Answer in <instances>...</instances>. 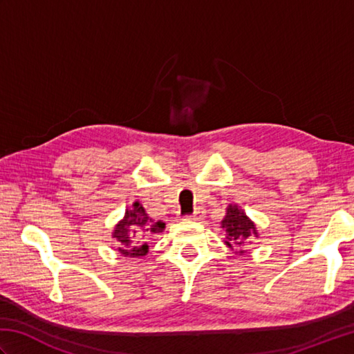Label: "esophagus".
Listing matches in <instances>:
<instances>
[{
	"instance_id": "1",
	"label": "esophagus",
	"mask_w": 354,
	"mask_h": 354,
	"mask_svg": "<svg viewBox=\"0 0 354 354\" xmlns=\"http://www.w3.org/2000/svg\"><path fill=\"white\" fill-rule=\"evenodd\" d=\"M204 208H196L194 209V213L193 214H190V216H185V219H189V221H201V219H204Z\"/></svg>"
}]
</instances>
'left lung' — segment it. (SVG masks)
Here are the masks:
<instances>
[{"instance_id": "1", "label": "left lung", "mask_w": 354, "mask_h": 354, "mask_svg": "<svg viewBox=\"0 0 354 354\" xmlns=\"http://www.w3.org/2000/svg\"><path fill=\"white\" fill-rule=\"evenodd\" d=\"M221 223L225 232H227V236H225V239H227L225 240V245L231 248V250H234L232 246H243L245 243H251L252 237H259V231L255 228V223L236 204L228 205L227 214H225ZM243 252V250L239 251V254Z\"/></svg>"}]
</instances>
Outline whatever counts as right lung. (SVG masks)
I'll return each mask as SVG.
<instances>
[{
    "mask_svg": "<svg viewBox=\"0 0 354 354\" xmlns=\"http://www.w3.org/2000/svg\"><path fill=\"white\" fill-rule=\"evenodd\" d=\"M164 228L165 223L161 221L155 222L153 219H150L145 207L137 201L132 204V208L126 209L123 219L115 225L114 231H112V237L118 242V252L123 257L140 259L145 257L149 252L147 242H140V232L145 234L142 237H146L150 234H160ZM135 236L138 239H136Z\"/></svg>",
    "mask_w": 354,
    "mask_h": 354,
    "instance_id": "1",
    "label": "right lung"
}]
</instances>
